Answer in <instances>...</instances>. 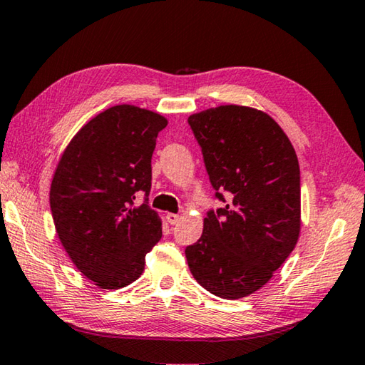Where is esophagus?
I'll list each match as a JSON object with an SVG mask.
<instances>
[{
	"label": "esophagus",
	"mask_w": 365,
	"mask_h": 365,
	"mask_svg": "<svg viewBox=\"0 0 365 365\" xmlns=\"http://www.w3.org/2000/svg\"><path fill=\"white\" fill-rule=\"evenodd\" d=\"M165 218H168V222L170 225H175L178 220H180V215H178V214H168V215H165Z\"/></svg>",
	"instance_id": "1"
}]
</instances>
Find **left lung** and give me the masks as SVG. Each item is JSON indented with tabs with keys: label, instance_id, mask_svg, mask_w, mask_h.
Instances as JSON below:
<instances>
[{
	"label": "left lung",
	"instance_id": "8db88e82",
	"mask_svg": "<svg viewBox=\"0 0 365 365\" xmlns=\"http://www.w3.org/2000/svg\"><path fill=\"white\" fill-rule=\"evenodd\" d=\"M215 200L202 236L185 249L201 286L242 298L264 286L294 250L300 233V168L273 118L240 105L191 115Z\"/></svg>",
	"mask_w": 365,
	"mask_h": 365
}]
</instances>
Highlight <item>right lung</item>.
<instances>
[{
    "label": "right lung",
    "instance_id": "add662e5",
    "mask_svg": "<svg viewBox=\"0 0 365 365\" xmlns=\"http://www.w3.org/2000/svg\"><path fill=\"white\" fill-rule=\"evenodd\" d=\"M168 119L134 105L97 115L73 137L51 185V210L62 246L102 289L129 286L161 240L148 205L151 156ZM145 195L137 206L135 196Z\"/></svg>",
    "mask_w": 365,
    "mask_h": 365
}]
</instances>
